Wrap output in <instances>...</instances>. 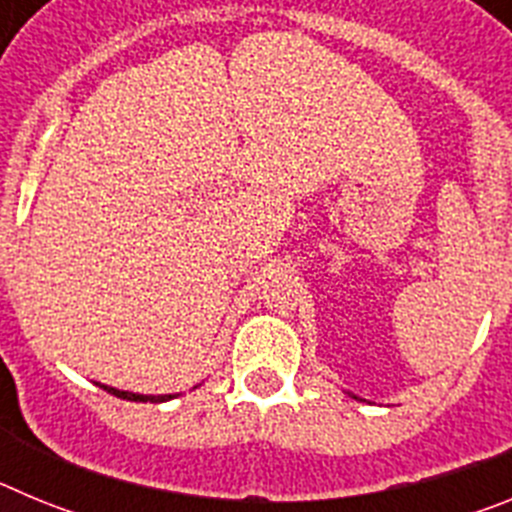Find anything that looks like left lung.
Wrapping results in <instances>:
<instances>
[{
	"label": "left lung",
	"instance_id": "obj_1",
	"mask_svg": "<svg viewBox=\"0 0 512 512\" xmlns=\"http://www.w3.org/2000/svg\"><path fill=\"white\" fill-rule=\"evenodd\" d=\"M351 397H354V400H359V397H356V395H351Z\"/></svg>",
	"mask_w": 512,
	"mask_h": 512
}]
</instances>
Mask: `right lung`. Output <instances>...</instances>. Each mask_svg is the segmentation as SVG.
<instances>
[{
  "label": "right lung",
  "mask_w": 512,
  "mask_h": 512,
  "mask_svg": "<svg viewBox=\"0 0 512 512\" xmlns=\"http://www.w3.org/2000/svg\"><path fill=\"white\" fill-rule=\"evenodd\" d=\"M99 387L110 392V395L120 397V400H130V402H166V400H171V397H174V395H138V392L115 390V387H107V384H99Z\"/></svg>",
  "instance_id": "obj_1"
}]
</instances>
